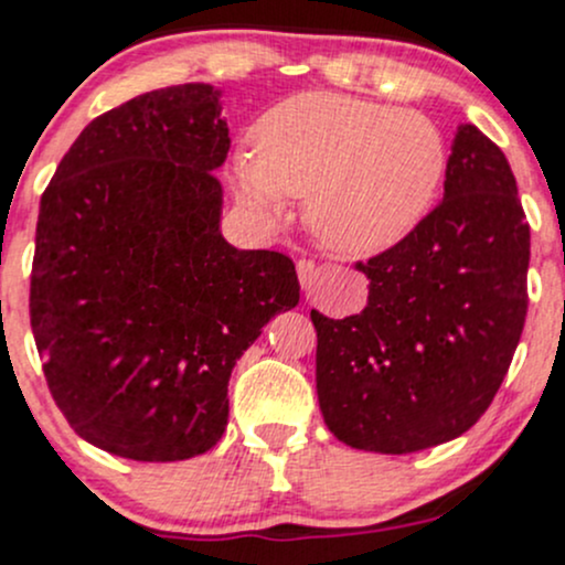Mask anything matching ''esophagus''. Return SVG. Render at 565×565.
<instances>
[{
    "instance_id": "34e87169",
    "label": "esophagus",
    "mask_w": 565,
    "mask_h": 565,
    "mask_svg": "<svg viewBox=\"0 0 565 565\" xmlns=\"http://www.w3.org/2000/svg\"><path fill=\"white\" fill-rule=\"evenodd\" d=\"M297 278H300V287L310 289L316 281V263L313 260H297Z\"/></svg>"
}]
</instances>
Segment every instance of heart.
<instances>
[{
    "mask_svg": "<svg viewBox=\"0 0 565 565\" xmlns=\"http://www.w3.org/2000/svg\"><path fill=\"white\" fill-rule=\"evenodd\" d=\"M231 159L233 191L265 225L305 199V223L337 255H374L417 228L436 201L449 148L436 121L366 97L300 93L252 129Z\"/></svg>",
    "mask_w": 565,
    "mask_h": 565,
    "instance_id": "1",
    "label": "heart"
}]
</instances>
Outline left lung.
<instances>
[{
  "label": "left lung",
  "instance_id": "left-lung-1",
  "mask_svg": "<svg viewBox=\"0 0 565 565\" xmlns=\"http://www.w3.org/2000/svg\"><path fill=\"white\" fill-rule=\"evenodd\" d=\"M531 233L508 159L459 125L444 199L366 265L369 302L310 310L323 423L353 449L412 454L462 436L508 374L526 321Z\"/></svg>",
  "mask_w": 565,
  "mask_h": 565
}]
</instances>
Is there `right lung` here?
I'll return each instance as SVG.
<instances>
[{"label":"right lung","instance_id":"add662e5","mask_svg":"<svg viewBox=\"0 0 565 565\" xmlns=\"http://www.w3.org/2000/svg\"><path fill=\"white\" fill-rule=\"evenodd\" d=\"M220 89H153L82 129L42 193L31 329L76 436L138 462L210 451L244 350L300 302L281 252L220 231Z\"/></svg>","mask_w":565,"mask_h":565}]
</instances>
